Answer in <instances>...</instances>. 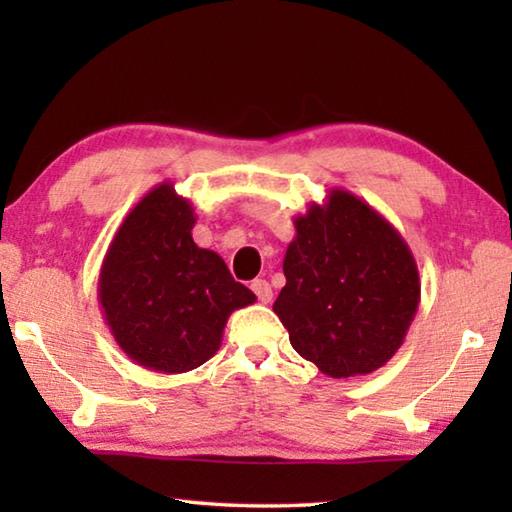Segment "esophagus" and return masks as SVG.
I'll use <instances>...</instances> for the list:
<instances>
[{"label": "esophagus", "instance_id": "1", "mask_svg": "<svg viewBox=\"0 0 512 512\" xmlns=\"http://www.w3.org/2000/svg\"><path fill=\"white\" fill-rule=\"evenodd\" d=\"M250 289L255 291V296H257V300L259 302H271V298H273V289H271V284H268L266 280H255L253 284H250Z\"/></svg>", "mask_w": 512, "mask_h": 512}]
</instances>
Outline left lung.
Listing matches in <instances>:
<instances>
[{
	"instance_id": "obj_1",
	"label": "left lung",
	"mask_w": 512,
	"mask_h": 512,
	"mask_svg": "<svg viewBox=\"0 0 512 512\" xmlns=\"http://www.w3.org/2000/svg\"><path fill=\"white\" fill-rule=\"evenodd\" d=\"M293 225L287 284L273 302L293 350L327 377L370 375L400 350L420 305L409 244L375 207L339 187Z\"/></svg>"
}]
</instances>
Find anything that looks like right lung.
Instances as JSON below:
<instances>
[{
  "label": "right lung",
  "instance_id": "add662e5",
  "mask_svg": "<svg viewBox=\"0 0 512 512\" xmlns=\"http://www.w3.org/2000/svg\"><path fill=\"white\" fill-rule=\"evenodd\" d=\"M194 203L173 183L155 185L112 237L99 271L103 320L128 359L180 375L212 359L235 309L255 293L214 250L192 239Z\"/></svg>",
  "mask_w": 512,
  "mask_h": 512
}]
</instances>
